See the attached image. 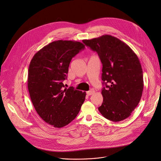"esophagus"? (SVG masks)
<instances>
[{
    "label": "esophagus",
    "mask_w": 161,
    "mask_h": 161,
    "mask_svg": "<svg viewBox=\"0 0 161 161\" xmlns=\"http://www.w3.org/2000/svg\"><path fill=\"white\" fill-rule=\"evenodd\" d=\"M87 94L88 95V96H90V95H92V94H93L94 93V89H91L90 91H87Z\"/></svg>",
    "instance_id": "esophagus-1"
}]
</instances>
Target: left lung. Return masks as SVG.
<instances>
[{
  "label": "left lung",
  "mask_w": 161,
  "mask_h": 161,
  "mask_svg": "<svg viewBox=\"0 0 161 161\" xmlns=\"http://www.w3.org/2000/svg\"><path fill=\"white\" fill-rule=\"evenodd\" d=\"M83 42L97 52L103 65L102 79L105 87L102 90L103 101L98 110L113 122L129 117L141 100L144 86L137 55L129 46L110 35Z\"/></svg>",
  "instance_id": "1"
}]
</instances>
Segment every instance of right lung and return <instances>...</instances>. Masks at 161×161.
<instances>
[{"mask_svg":"<svg viewBox=\"0 0 161 161\" xmlns=\"http://www.w3.org/2000/svg\"><path fill=\"white\" fill-rule=\"evenodd\" d=\"M85 46L80 42L59 40L37 51L32 58L28 72V89L34 107L46 123L61 128L78 115L86 98V92L67 89L71 59Z\"/></svg>","mask_w":161,"mask_h":161,"instance_id":"add662e5","label":"right lung"}]
</instances>
